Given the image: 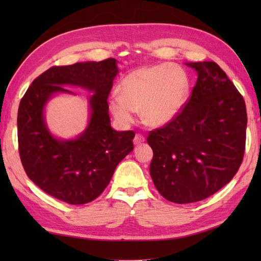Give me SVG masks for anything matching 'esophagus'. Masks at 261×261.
<instances>
[{
  "mask_svg": "<svg viewBox=\"0 0 261 261\" xmlns=\"http://www.w3.org/2000/svg\"><path fill=\"white\" fill-rule=\"evenodd\" d=\"M145 137H143L142 135H136V137H135V139H134V143L136 146H138V145H141V143H143L145 142Z\"/></svg>",
  "mask_w": 261,
  "mask_h": 261,
  "instance_id": "obj_1",
  "label": "esophagus"
}]
</instances>
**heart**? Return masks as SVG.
Returning a JSON list of instances; mask_svg holds the SVG:
<instances>
[{
  "label": "heart",
  "instance_id": "b5f03b06",
  "mask_svg": "<svg viewBox=\"0 0 261 261\" xmlns=\"http://www.w3.org/2000/svg\"><path fill=\"white\" fill-rule=\"evenodd\" d=\"M190 94L186 71L171 64H162L131 71L121 83V93L110 95L109 105L122 124L135 121L137 110L148 124L168 123L180 112Z\"/></svg>",
  "mask_w": 261,
  "mask_h": 261
}]
</instances>
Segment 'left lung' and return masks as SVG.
<instances>
[{"label": "left lung", "instance_id": "left-lung-1", "mask_svg": "<svg viewBox=\"0 0 261 261\" xmlns=\"http://www.w3.org/2000/svg\"><path fill=\"white\" fill-rule=\"evenodd\" d=\"M197 81L181 112L149 134L150 176L168 201H202L233 178L246 148L242 95L214 62L186 64Z\"/></svg>", "mask_w": 261, "mask_h": 261}]
</instances>
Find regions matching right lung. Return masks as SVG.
<instances>
[{"mask_svg": "<svg viewBox=\"0 0 261 261\" xmlns=\"http://www.w3.org/2000/svg\"><path fill=\"white\" fill-rule=\"evenodd\" d=\"M119 73L116 60L54 66L32 82L18 111V142L28 177L53 197L73 205L97 198L112 178L116 166L134 150V131L111 127L108 97ZM64 85L94 92L91 119L76 140L62 141L48 132L44 105L54 93L70 92Z\"/></svg>", "mask_w": 261, "mask_h": 261, "instance_id": "add662e5", "label": "right lung"}]
</instances>
